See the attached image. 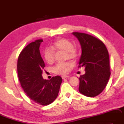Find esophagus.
Here are the masks:
<instances>
[{
  "label": "esophagus",
  "mask_w": 124,
  "mask_h": 124,
  "mask_svg": "<svg viewBox=\"0 0 124 124\" xmlns=\"http://www.w3.org/2000/svg\"><path fill=\"white\" fill-rule=\"evenodd\" d=\"M69 76L68 75H63L62 76V78H63V79H64V78H69Z\"/></svg>",
  "instance_id": "esophagus-1"
}]
</instances>
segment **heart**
Wrapping results in <instances>:
<instances>
[{
	"label": "heart",
	"mask_w": 124,
	"mask_h": 124,
	"mask_svg": "<svg viewBox=\"0 0 124 124\" xmlns=\"http://www.w3.org/2000/svg\"><path fill=\"white\" fill-rule=\"evenodd\" d=\"M54 51H63L66 53V58L75 59L78 55V49L73 46L71 41L66 39H61L56 40L50 48H46L44 51V58L49 64L53 63L55 59ZM73 66L71 62H60L54 68V71L58 74L68 73L70 68Z\"/></svg>",
	"instance_id": "b5f03b06"
}]
</instances>
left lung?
<instances>
[{"label":"left lung","instance_id":"obj_1","mask_svg":"<svg viewBox=\"0 0 124 124\" xmlns=\"http://www.w3.org/2000/svg\"><path fill=\"white\" fill-rule=\"evenodd\" d=\"M72 33L81 46L78 67L85 68V74L79 78L78 91L88 97H94L103 91L111 75L108 52L104 43L96 37L84 33Z\"/></svg>","mask_w":124,"mask_h":124}]
</instances>
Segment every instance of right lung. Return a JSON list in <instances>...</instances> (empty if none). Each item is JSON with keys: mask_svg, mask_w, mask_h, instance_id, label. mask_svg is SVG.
I'll list each match as a JSON object with an SVG mask.
<instances>
[{"mask_svg": "<svg viewBox=\"0 0 124 124\" xmlns=\"http://www.w3.org/2000/svg\"><path fill=\"white\" fill-rule=\"evenodd\" d=\"M42 39L31 43L20 54L17 62L18 75L26 94L38 104L46 106L57 97L62 78L53 77L50 80L42 77L44 62L40 55L39 46Z\"/></svg>", "mask_w": 124, "mask_h": 124, "instance_id": "right-lung-1", "label": "right lung"}]
</instances>
